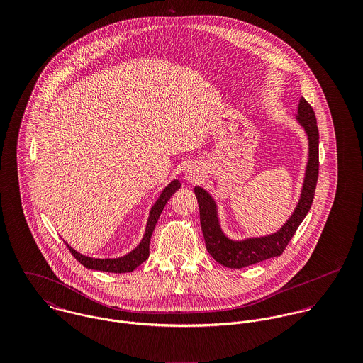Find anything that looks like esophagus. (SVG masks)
Returning a JSON list of instances; mask_svg holds the SVG:
<instances>
[{"label": "esophagus", "mask_w": 363, "mask_h": 363, "mask_svg": "<svg viewBox=\"0 0 363 363\" xmlns=\"http://www.w3.org/2000/svg\"><path fill=\"white\" fill-rule=\"evenodd\" d=\"M203 173H204V169L200 163H193L189 166L187 172H186V179L191 183L194 182H199L201 177H203Z\"/></svg>", "instance_id": "esophagus-1"}]
</instances>
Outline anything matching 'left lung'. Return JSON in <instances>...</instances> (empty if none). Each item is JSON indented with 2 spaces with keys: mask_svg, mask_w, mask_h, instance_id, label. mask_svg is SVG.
<instances>
[{
  "mask_svg": "<svg viewBox=\"0 0 363 363\" xmlns=\"http://www.w3.org/2000/svg\"><path fill=\"white\" fill-rule=\"evenodd\" d=\"M295 120L308 137V162L296 207L294 208L291 216L278 230L239 240L229 238L222 229L216 200L206 189L200 186L194 187L208 253L223 267L243 268L264 259L281 256L311 209L318 176V130L314 111L305 98L299 99Z\"/></svg>",
  "mask_w": 363,
  "mask_h": 363,
  "instance_id": "obj_1",
  "label": "left lung"
}]
</instances>
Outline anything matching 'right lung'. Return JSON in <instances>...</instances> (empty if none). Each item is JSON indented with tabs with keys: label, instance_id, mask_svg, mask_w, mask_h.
I'll return each mask as SVG.
<instances>
[{
	"label": "right lung",
	"instance_id": "1",
	"mask_svg": "<svg viewBox=\"0 0 363 363\" xmlns=\"http://www.w3.org/2000/svg\"><path fill=\"white\" fill-rule=\"evenodd\" d=\"M180 186H182L180 182L177 179H174L160 191L157 200L154 203V206L151 207V211H150L147 226H145V233H144L141 242L137 245V247L133 249L130 253H127L121 257H116V259H95V257H88V256L77 252L75 249H72L65 242L67 247L69 249V252L72 253V256L75 259L89 269H96V271H104V272H114V274H123V272L134 271L138 265H141L145 259L150 257V242H151L152 232L155 229L156 222H157L163 208L166 206V203L180 189Z\"/></svg>",
	"mask_w": 363,
	"mask_h": 363
}]
</instances>
